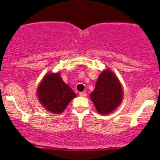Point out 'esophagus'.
Segmentation results:
<instances>
[{
	"label": "esophagus",
	"mask_w": 160,
	"mask_h": 160,
	"mask_svg": "<svg viewBox=\"0 0 160 160\" xmlns=\"http://www.w3.org/2000/svg\"><path fill=\"white\" fill-rule=\"evenodd\" d=\"M80 95L82 97H86V93L84 92H80Z\"/></svg>",
	"instance_id": "esophagus-1"
}]
</instances>
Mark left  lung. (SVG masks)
Masks as SVG:
<instances>
[{
  "mask_svg": "<svg viewBox=\"0 0 160 160\" xmlns=\"http://www.w3.org/2000/svg\"><path fill=\"white\" fill-rule=\"evenodd\" d=\"M90 98L97 111L102 114L111 113L121 103L122 87L118 79L110 70H105L99 75Z\"/></svg>",
  "mask_w": 160,
  "mask_h": 160,
  "instance_id": "obj_1",
  "label": "left lung"
}]
</instances>
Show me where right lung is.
<instances>
[{
	"label": "right lung",
	"instance_id": "obj_1",
	"mask_svg": "<svg viewBox=\"0 0 160 160\" xmlns=\"http://www.w3.org/2000/svg\"><path fill=\"white\" fill-rule=\"evenodd\" d=\"M38 96L46 109L60 113L77 95L62 80L59 73H51L44 77L38 88Z\"/></svg>",
	"mask_w": 160,
	"mask_h": 160
}]
</instances>
